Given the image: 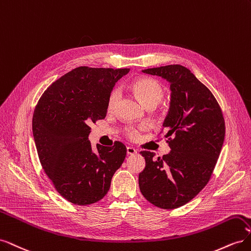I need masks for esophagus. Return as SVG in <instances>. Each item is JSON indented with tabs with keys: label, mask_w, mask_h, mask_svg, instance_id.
Wrapping results in <instances>:
<instances>
[{
	"label": "esophagus",
	"mask_w": 251,
	"mask_h": 251,
	"mask_svg": "<svg viewBox=\"0 0 251 251\" xmlns=\"http://www.w3.org/2000/svg\"><path fill=\"white\" fill-rule=\"evenodd\" d=\"M136 153H137V151H136L134 148H132V147H127L126 148V154L127 155H134Z\"/></svg>",
	"instance_id": "1"
}]
</instances>
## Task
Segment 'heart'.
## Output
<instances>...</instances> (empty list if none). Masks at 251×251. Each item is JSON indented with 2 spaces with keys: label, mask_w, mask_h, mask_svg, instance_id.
Instances as JSON below:
<instances>
[{
  "label": "heart",
  "mask_w": 251,
  "mask_h": 251,
  "mask_svg": "<svg viewBox=\"0 0 251 251\" xmlns=\"http://www.w3.org/2000/svg\"><path fill=\"white\" fill-rule=\"evenodd\" d=\"M131 89L135 95L138 97V100L141 101L142 104L147 105L155 104L157 105L161 101L164 95V91L162 86L157 80L148 78V77H141L135 79L131 83ZM120 92L118 89H114L110 93L107 101V108L109 111H112L119 100ZM128 137L136 138L138 136V131L135 128H128L127 130Z\"/></svg>",
  "instance_id": "heart-1"
}]
</instances>
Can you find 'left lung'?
<instances>
[{
    "label": "left lung",
    "instance_id": "8db88e82",
    "mask_svg": "<svg viewBox=\"0 0 251 251\" xmlns=\"http://www.w3.org/2000/svg\"><path fill=\"white\" fill-rule=\"evenodd\" d=\"M171 83V103L163 121L171 151L154 159L140 151L146 168L139 174L140 192L163 209L182 206L207 184L221 151L225 123L221 108L209 89L187 68L169 65L142 70Z\"/></svg>",
    "mask_w": 251,
    "mask_h": 251
}]
</instances>
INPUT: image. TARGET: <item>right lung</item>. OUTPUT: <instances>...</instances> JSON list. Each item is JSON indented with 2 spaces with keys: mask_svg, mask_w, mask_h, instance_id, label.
I'll return each instance as SVG.
<instances>
[{
  "mask_svg": "<svg viewBox=\"0 0 251 251\" xmlns=\"http://www.w3.org/2000/svg\"><path fill=\"white\" fill-rule=\"evenodd\" d=\"M128 71L78 67L53 82L36 104L32 132L41 164L56 191L73 204L101 200L125 160L124 143L96 144L93 151L88 137L90 125L107 115L108 97Z\"/></svg>",
  "mask_w": 251,
  "mask_h": 251,
  "instance_id": "add662e5",
  "label": "right lung"
}]
</instances>
